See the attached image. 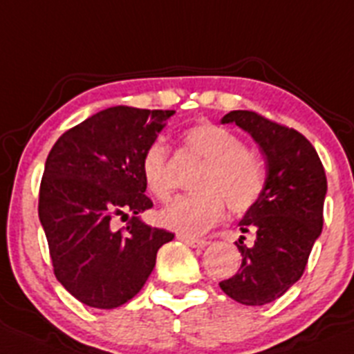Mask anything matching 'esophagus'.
<instances>
[{"label":"esophagus","mask_w":354,"mask_h":354,"mask_svg":"<svg viewBox=\"0 0 354 354\" xmlns=\"http://www.w3.org/2000/svg\"><path fill=\"white\" fill-rule=\"evenodd\" d=\"M177 238L193 248H205L208 245V241L203 240V238H193V236H186V234H177Z\"/></svg>","instance_id":"34e87169"}]
</instances>
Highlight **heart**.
<instances>
[{
    "label": "heart",
    "mask_w": 354,
    "mask_h": 354,
    "mask_svg": "<svg viewBox=\"0 0 354 354\" xmlns=\"http://www.w3.org/2000/svg\"><path fill=\"white\" fill-rule=\"evenodd\" d=\"M184 144L203 160L193 187L196 193L180 194L158 212V224L175 233L196 236L217 224L225 203L236 214L250 210L264 191V171L257 158L247 151L240 136L221 124L201 123L184 133ZM147 191L158 200L170 194L168 147L154 140L140 160Z\"/></svg>",
    "instance_id": "heart-1"
}]
</instances>
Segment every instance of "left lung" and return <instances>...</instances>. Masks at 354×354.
I'll return each instance as SVG.
<instances>
[{"label":"left lung","mask_w":354,"mask_h":354,"mask_svg":"<svg viewBox=\"0 0 354 354\" xmlns=\"http://www.w3.org/2000/svg\"><path fill=\"white\" fill-rule=\"evenodd\" d=\"M234 123L259 144L266 158L264 191L240 221L241 233H255L254 247L236 241L238 272L221 288L245 306H264L281 297L304 272L323 227L326 177L313 144L297 130L254 111H231Z\"/></svg>","instance_id":"obj_1"}]
</instances>
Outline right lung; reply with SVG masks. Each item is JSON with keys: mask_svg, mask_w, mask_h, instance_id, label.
<instances>
[{"mask_svg": "<svg viewBox=\"0 0 354 354\" xmlns=\"http://www.w3.org/2000/svg\"><path fill=\"white\" fill-rule=\"evenodd\" d=\"M174 113L109 107L64 132L46 158L38 214L53 272L90 308L113 309L136 297L160 247L174 240L139 218L153 207L140 160ZM129 213L127 227L114 230L112 222Z\"/></svg>", "mask_w": 354, "mask_h": 354, "instance_id": "right-lung-1", "label": "right lung"}]
</instances>
